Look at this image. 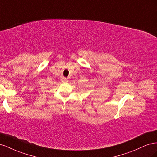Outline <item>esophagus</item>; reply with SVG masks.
Returning a JSON list of instances; mask_svg holds the SVG:
<instances>
[{
	"instance_id": "esophagus-1",
	"label": "esophagus",
	"mask_w": 157,
	"mask_h": 157,
	"mask_svg": "<svg viewBox=\"0 0 157 157\" xmlns=\"http://www.w3.org/2000/svg\"><path fill=\"white\" fill-rule=\"evenodd\" d=\"M61 81L63 82H66L68 81V80H67V78H65V77H62L61 78Z\"/></svg>"
}]
</instances>
